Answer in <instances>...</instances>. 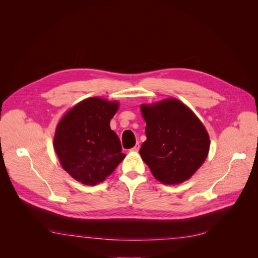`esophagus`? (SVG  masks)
Masks as SVG:
<instances>
[{"instance_id":"1","label":"esophagus","mask_w":258,"mask_h":258,"mask_svg":"<svg viewBox=\"0 0 258 258\" xmlns=\"http://www.w3.org/2000/svg\"><path fill=\"white\" fill-rule=\"evenodd\" d=\"M139 150H140V145L137 144L134 148H131V152H139Z\"/></svg>"}]
</instances>
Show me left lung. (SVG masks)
Segmentation results:
<instances>
[{"label":"left lung","instance_id":"obj_1","mask_svg":"<svg viewBox=\"0 0 258 258\" xmlns=\"http://www.w3.org/2000/svg\"><path fill=\"white\" fill-rule=\"evenodd\" d=\"M146 141L140 155L154 177L165 185L181 184L204 165L210 151L205 124L175 98L143 103Z\"/></svg>","mask_w":258,"mask_h":258}]
</instances>
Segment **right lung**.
<instances>
[{"label": "right lung", "instance_id": "right-lung-1", "mask_svg": "<svg viewBox=\"0 0 258 258\" xmlns=\"http://www.w3.org/2000/svg\"><path fill=\"white\" fill-rule=\"evenodd\" d=\"M118 101L87 98L68 110L57 123L53 148L60 165L76 181L95 186L126 157L110 127Z\"/></svg>", "mask_w": 258, "mask_h": 258}]
</instances>
